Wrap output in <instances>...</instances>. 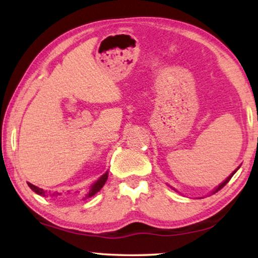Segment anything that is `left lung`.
<instances>
[{
  "label": "left lung",
  "mask_w": 258,
  "mask_h": 258,
  "mask_svg": "<svg viewBox=\"0 0 258 258\" xmlns=\"http://www.w3.org/2000/svg\"><path fill=\"white\" fill-rule=\"evenodd\" d=\"M238 168H239V167H238ZM238 168H237V169H235V171H234V172H233V173H232V174H231V175H230V176H229V177H228V178H226V180H225V181H224V182H223V183H221V184H220V185H218V186H217V187H216V189H215V190H214V191H213V194H215V192H217V191H218V190H221V189H222V187H223V186H224V185H225V184H226V183H228V182H229V181H230V180H231V177H232V176H233V175H234V173H235V172H237V171H238Z\"/></svg>",
  "instance_id": "8db88e82"
}]
</instances>
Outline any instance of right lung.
<instances>
[{
	"instance_id": "1",
	"label": "right lung",
	"mask_w": 258,
	"mask_h": 258,
	"mask_svg": "<svg viewBox=\"0 0 258 258\" xmlns=\"http://www.w3.org/2000/svg\"><path fill=\"white\" fill-rule=\"evenodd\" d=\"M107 178H108V172H106L103 174V175L99 178V180L94 183V184L91 186V189H90V191H89V194H87V196L86 197L89 198V197H92V196H94L95 194H97V192H99L100 190H101V187L104 185V183H106V181H107ZM28 186L30 187V189H32L34 192H36L37 195H40V196H42V197H45L46 196V191H44L43 189H41V187H37V186H35L34 184H32V183H28ZM54 195H60V194H53V196Z\"/></svg>"
}]
</instances>
